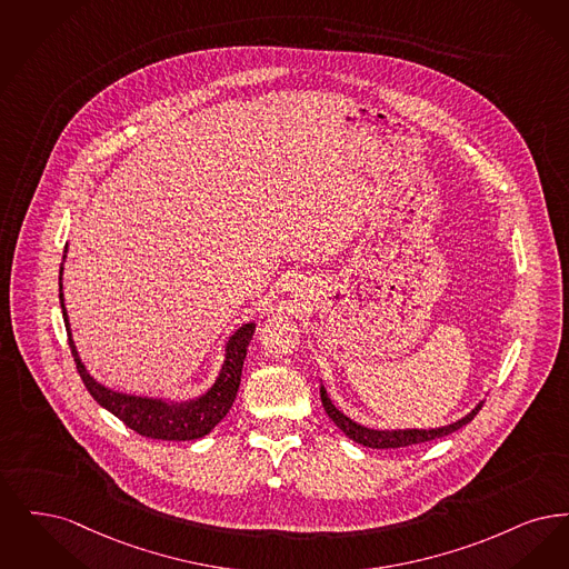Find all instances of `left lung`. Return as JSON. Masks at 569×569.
Here are the masks:
<instances>
[{"label":"left lung","instance_id":"8db88e82","mask_svg":"<svg viewBox=\"0 0 569 569\" xmlns=\"http://www.w3.org/2000/svg\"><path fill=\"white\" fill-rule=\"evenodd\" d=\"M321 401L325 412L329 415V419L333 420L350 440H355L357 445L368 446V448H401V446L422 445V442H431L438 438H445L448 433L461 429L463 425H468L482 408L485 401H480L470 415H466L463 419L455 420L445 427H436V429H393V431H382V429H370L363 427L352 419H348L345 412H340L331 399L327 397L325 387H321Z\"/></svg>","mask_w":569,"mask_h":569}]
</instances>
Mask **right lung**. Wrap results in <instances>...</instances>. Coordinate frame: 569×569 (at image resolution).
<instances>
[{
    "instance_id": "right-lung-1",
    "label": "right lung",
    "mask_w": 569,
    "mask_h": 569,
    "mask_svg": "<svg viewBox=\"0 0 569 569\" xmlns=\"http://www.w3.org/2000/svg\"><path fill=\"white\" fill-rule=\"evenodd\" d=\"M68 250V248H66ZM66 259V257H63ZM63 266L59 270V299L63 310V321L68 329V340L74 355L76 370L80 373L87 391L98 401L101 408L112 412L117 419L123 420L129 429L136 433L152 438V440H170V442H184V440H199L208 436L222 417L229 412L233 399L238 396L242 366L247 359L248 345L254 333V322L242 325L233 336L229 338L224 347V361L221 371L214 380V385L203 396L189 399V401H166V399H152V397L127 396L112 391L87 371L82 366L78 350H76L70 321L63 303Z\"/></svg>"
}]
</instances>
